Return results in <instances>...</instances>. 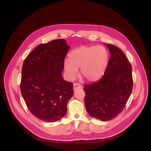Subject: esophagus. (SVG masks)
I'll return each mask as SVG.
<instances>
[{"label": "esophagus", "mask_w": 151, "mask_h": 151, "mask_svg": "<svg viewBox=\"0 0 151 151\" xmlns=\"http://www.w3.org/2000/svg\"><path fill=\"white\" fill-rule=\"evenodd\" d=\"M81 88V85L79 83H74L73 84V89L75 90L78 88Z\"/></svg>", "instance_id": "34e87169"}]
</instances>
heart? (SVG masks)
<instances>
[{
	"label": "heart",
	"instance_id": "heart-1",
	"mask_svg": "<svg viewBox=\"0 0 151 151\" xmlns=\"http://www.w3.org/2000/svg\"><path fill=\"white\" fill-rule=\"evenodd\" d=\"M69 60L64 62V71L69 80H73L80 68L83 78L88 81L100 80L107 68L110 54L104 46H82L70 52Z\"/></svg>",
	"mask_w": 151,
	"mask_h": 151
}]
</instances>
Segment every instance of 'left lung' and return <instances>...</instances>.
I'll return each instance as SVG.
<instances>
[{"instance_id": "8db88e82", "label": "left lung", "mask_w": 151, "mask_h": 151, "mask_svg": "<svg viewBox=\"0 0 151 151\" xmlns=\"http://www.w3.org/2000/svg\"><path fill=\"white\" fill-rule=\"evenodd\" d=\"M106 45L111 54L106 72L100 80L84 86L88 113L103 122L122 112L133 89L132 67L127 58L115 45Z\"/></svg>"}]
</instances>
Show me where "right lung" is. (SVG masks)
Listing matches in <instances>:
<instances>
[{"mask_svg":"<svg viewBox=\"0 0 151 151\" xmlns=\"http://www.w3.org/2000/svg\"><path fill=\"white\" fill-rule=\"evenodd\" d=\"M70 46L63 39L36 47L24 60L20 89L29 112L45 122L66 114L73 83L63 80L65 58Z\"/></svg>","mask_w":151,"mask_h":151,"instance_id":"obj_1","label":"right lung"}]
</instances>
